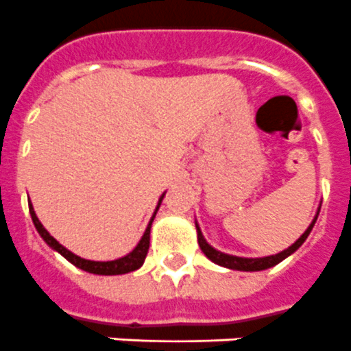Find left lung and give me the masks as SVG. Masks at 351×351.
Listing matches in <instances>:
<instances>
[{
	"mask_svg": "<svg viewBox=\"0 0 351 351\" xmlns=\"http://www.w3.org/2000/svg\"><path fill=\"white\" fill-rule=\"evenodd\" d=\"M316 218H318V214H316ZM316 218L313 219L311 225L308 226V230L304 232L302 235H300L299 239H297L295 243L291 244L288 250L281 251V253H278V255H271V256H263V258H243V256H234V255H225V253H221V251H216L214 247H210L209 244L206 243V239H204L202 232H200V228H198L197 225V232H198V246H200V250L204 251V255L207 256L209 260H213L214 263H218V265H221V267H226V269H234V271H263V269H269L272 267V265H276V263H280L281 260H285L287 256H290L293 251L299 250L300 246H302V243L308 239L309 232L313 230V225H315Z\"/></svg>",
	"mask_w": 351,
	"mask_h": 351,
	"instance_id": "8db88e82",
	"label": "left lung"
}]
</instances>
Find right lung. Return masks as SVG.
<instances>
[{"label":"right lung","mask_w":351,"mask_h":351,"mask_svg":"<svg viewBox=\"0 0 351 351\" xmlns=\"http://www.w3.org/2000/svg\"><path fill=\"white\" fill-rule=\"evenodd\" d=\"M161 200H163V197L160 198V202H158V207H160ZM156 207V210H158ZM29 214H31V219H33V223H35L36 230H38V234L42 235L43 241L49 244V246L52 247V250H56L58 253H61V255L64 256V258L68 260V262H71L75 267L82 269V271L86 272H93V274H104V276H114V274H126V272H132L135 271V269H138L144 263L145 256H147V251H149V234H151V225H153V219L154 216H156V213H154V216L151 218V221H149L147 228H145L144 235H142L141 243L137 244V247L130 253V255L123 256V258L119 260H112V262H91V260H84L80 258V256L73 255L71 251H68L66 247L61 246L58 241H56L54 237H52L51 234H49L45 228H43V225L40 223V219L36 218L35 214V209H33V206L29 204Z\"/></svg>","instance_id":"1"}]
</instances>
